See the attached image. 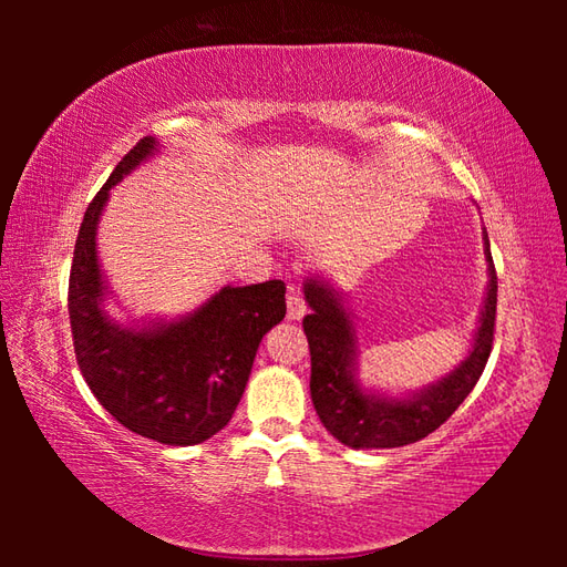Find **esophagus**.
<instances>
[{
  "instance_id": "obj_1",
  "label": "esophagus",
  "mask_w": 567,
  "mask_h": 567,
  "mask_svg": "<svg viewBox=\"0 0 567 567\" xmlns=\"http://www.w3.org/2000/svg\"><path fill=\"white\" fill-rule=\"evenodd\" d=\"M305 315H307L305 297L299 295V290H295V287H290V292H287V319L299 321Z\"/></svg>"
}]
</instances>
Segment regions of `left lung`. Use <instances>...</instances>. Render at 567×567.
Returning a JSON list of instances; mask_svg holds the SVG:
<instances>
[{"label":"left lung","mask_w":567,"mask_h":567,"mask_svg":"<svg viewBox=\"0 0 567 567\" xmlns=\"http://www.w3.org/2000/svg\"><path fill=\"white\" fill-rule=\"evenodd\" d=\"M483 236L487 290L480 307L473 343L453 370L412 392L390 394L360 382L355 315L346 307L343 292L336 290L331 280L319 272L307 277L305 299L311 315L305 317L302 327L311 353L309 390L321 424L336 441L355 451L400 449V445L416 443L436 431L473 392L487 365L497 315V272L487 231H483Z\"/></svg>","instance_id":"8db88e82"}]
</instances>
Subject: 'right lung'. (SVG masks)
<instances>
[{
	"instance_id": "right-lung-1",
	"label": "right lung",
	"mask_w": 567,
	"mask_h": 567,
	"mask_svg": "<svg viewBox=\"0 0 567 567\" xmlns=\"http://www.w3.org/2000/svg\"><path fill=\"white\" fill-rule=\"evenodd\" d=\"M161 148L158 138H141L84 212L68 311L82 378L106 412L138 436L197 445L234 416L262 336L285 319V282L224 285L175 319L118 321L106 311L114 295L97 252L100 219L112 187Z\"/></svg>"
}]
</instances>
